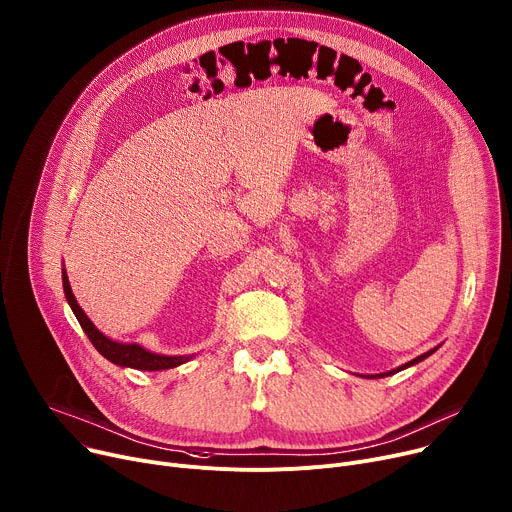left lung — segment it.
Listing matches in <instances>:
<instances>
[{
	"instance_id": "obj_1",
	"label": "left lung",
	"mask_w": 512,
	"mask_h": 512,
	"mask_svg": "<svg viewBox=\"0 0 512 512\" xmlns=\"http://www.w3.org/2000/svg\"><path fill=\"white\" fill-rule=\"evenodd\" d=\"M441 346V344H439ZM439 346H435V348H430V350H426L424 355H420V357H416V359H412L410 363H406V365H402V367H398V369H391V371H387V373H379V375H369L367 379H379V377H387V375H393V373H398V371H402V369H408V367H412V365H418L420 361H424V359H428L432 352H437L439 350Z\"/></svg>"
}]
</instances>
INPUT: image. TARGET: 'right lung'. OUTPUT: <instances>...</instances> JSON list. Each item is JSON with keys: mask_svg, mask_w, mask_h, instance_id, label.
<instances>
[{"mask_svg": "<svg viewBox=\"0 0 512 512\" xmlns=\"http://www.w3.org/2000/svg\"><path fill=\"white\" fill-rule=\"evenodd\" d=\"M61 277H63L65 299H67L71 311L75 313L77 322H80L82 330L86 332V336L90 338L94 348L110 363L119 365V367H131V369H137V371H164V369L180 367V365L188 363L194 357V355H157V352H151V350L143 348L137 342H119V340L108 338L106 334H102L92 324V320L86 316V311L80 307V303L75 301V295L71 291L65 268L61 272Z\"/></svg>", "mask_w": 512, "mask_h": 512, "instance_id": "add662e5", "label": "right lung"}]
</instances>
